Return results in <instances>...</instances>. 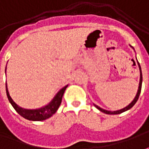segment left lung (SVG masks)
Segmentation results:
<instances>
[{"mask_svg": "<svg viewBox=\"0 0 149 149\" xmlns=\"http://www.w3.org/2000/svg\"><path fill=\"white\" fill-rule=\"evenodd\" d=\"M139 70H140V80H139V90H138V92H137V95L135 96V98L134 99V100L130 103L128 106H126L125 108L124 109H121V110H118V111H114V112H111V111H107V110H104V109H101L100 108L99 106H97L95 104V106L97 109H99L100 111L101 112H103V113H106V114H120V113H123V112H125V111H127V110H129L130 109H131L133 106H134L135 103L137 102V100H138L139 97V95H140V92H141V87H142V72H141V68L139 66Z\"/></svg>", "mask_w": 149, "mask_h": 149, "instance_id": "1", "label": "left lung"}]
</instances>
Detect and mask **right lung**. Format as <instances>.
Masks as SVG:
<instances>
[{
	"label": "right lung",
	"mask_w": 149,
	"mask_h": 149,
	"mask_svg": "<svg viewBox=\"0 0 149 149\" xmlns=\"http://www.w3.org/2000/svg\"><path fill=\"white\" fill-rule=\"evenodd\" d=\"M67 87H68V86H64L62 90H60L59 92L56 95V96L54 98L52 102H50V104H48L47 106H45L44 108H40L39 109L30 110V109H24L23 108H20L19 106L15 104L10 96L8 89H7V86H6L7 97H8V100L10 101L11 105L13 106V108L15 109V111L19 113L20 116H22L25 119H28L29 121H43V120H45V119L50 117L53 114L56 113V111L61 104L62 98H63V93L65 91Z\"/></svg>",
	"instance_id": "add662e5"
}]
</instances>
